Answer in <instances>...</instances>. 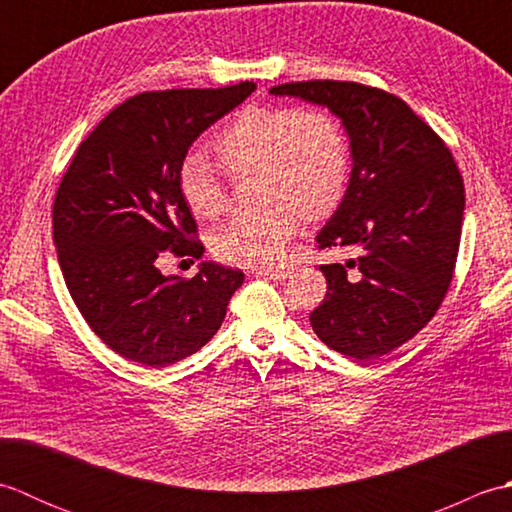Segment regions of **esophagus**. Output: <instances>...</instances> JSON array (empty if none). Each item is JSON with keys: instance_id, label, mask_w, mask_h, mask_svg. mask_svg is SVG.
<instances>
[{"instance_id": "34e87169", "label": "esophagus", "mask_w": 512, "mask_h": 512, "mask_svg": "<svg viewBox=\"0 0 512 512\" xmlns=\"http://www.w3.org/2000/svg\"><path fill=\"white\" fill-rule=\"evenodd\" d=\"M257 275L275 279V281H286L290 277V268H257Z\"/></svg>"}]
</instances>
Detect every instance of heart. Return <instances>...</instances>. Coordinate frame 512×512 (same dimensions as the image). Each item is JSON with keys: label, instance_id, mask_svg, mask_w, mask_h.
Listing matches in <instances>:
<instances>
[{"label": "heart", "instance_id": "heart-1", "mask_svg": "<svg viewBox=\"0 0 512 512\" xmlns=\"http://www.w3.org/2000/svg\"><path fill=\"white\" fill-rule=\"evenodd\" d=\"M213 151L228 178H253L255 209L209 239L215 259L231 266L279 264L299 222H321L339 209L352 176L350 134L323 107H248L213 138ZM180 191L198 220H215L228 206L226 184L200 154L184 158Z\"/></svg>", "mask_w": 512, "mask_h": 512}]
</instances>
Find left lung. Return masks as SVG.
Returning a JSON list of instances; mask_svg holds the SVG:
<instances>
[{
  "mask_svg": "<svg viewBox=\"0 0 512 512\" xmlns=\"http://www.w3.org/2000/svg\"><path fill=\"white\" fill-rule=\"evenodd\" d=\"M270 94L325 105L350 134V187L317 244L354 246L361 255L321 266L328 292L310 325L334 352L358 361L383 356L433 319L451 286L464 215L460 169L444 140L385 90L297 81Z\"/></svg>",
  "mask_w": 512,
  "mask_h": 512,
  "instance_id": "obj_1",
  "label": "left lung"
}]
</instances>
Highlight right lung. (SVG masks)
Returning a JSON list of instances; mask_svg holds the SVG:
<instances>
[{
    "label": "right lung",
    "instance_id": "1",
    "mask_svg": "<svg viewBox=\"0 0 512 512\" xmlns=\"http://www.w3.org/2000/svg\"><path fill=\"white\" fill-rule=\"evenodd\" d=\"M143 92L107 114L65 169L52 209L61 273L92 332L129 361L167 367L213 339L242 270L202 262L191 279L165 277V253L202 257L180 167L204 129L255 92Z\"/></svg>",
    "mask_w": 512,
    "mask_h": 512
}]
</instances>
